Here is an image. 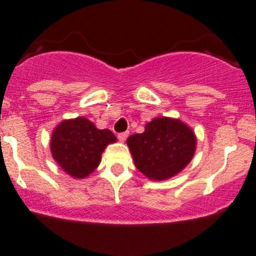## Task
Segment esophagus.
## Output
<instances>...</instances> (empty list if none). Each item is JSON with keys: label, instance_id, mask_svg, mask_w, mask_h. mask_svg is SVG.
<instances>
[{"label": "esophagus", "instance_id": "34e87169", "mask_svg": "<svg viewBox=\"0 0 256 256\" xmlns=\"http://www.w3.org/2000/svg\"><path fill=\"white\" fill-rule=\"evenodd\" d=\"M128 132H121V134H118V141L124 142V141L128 138Z\"/></svg>", "mask_w": 256, "mask_h": 256}]
</instances>
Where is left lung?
<instances>
[{
	"label": "left lung",
	"instance_id": "8db88e82",
	"mask_svg": "<svg viewBox=\"0 0 256 256\" xmlns=\"http://www.w3.org/2000/svg\"><path fill=\"white\" fill-rule=\"evenodd\" d=\"M135 166L151 180H166L182 172L197 147L194 131L180 118L160 116L144 126L142 134L126 141Z\"/></svg>",
	"mask_w": 256,
	"mask_h": 256
}]
</instances>
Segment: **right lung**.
<instances>
[{
  "instance_id": "obj_1",
  "label": "right lung",
  "mask_w": 256,
  "mask_h": 256,
  "mask_svg": "<svg viewBox=\"0 0 256 256\" xmlns=\"http://www.w3.org/2000/svg\"><path fill=\"white\" fill-rule=\"evenodd\" d=\"M116 142L110 130H100L92 121L78 116L63 120L52 132L50 152L58 166L76 180L96 170L108 144Z\"/></svg>"
}]
</instances>
